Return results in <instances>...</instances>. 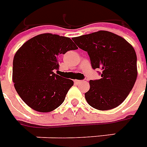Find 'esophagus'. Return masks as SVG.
<instances>
[{"label":"esophagus","mask_w":147,"mask_h":147,"mask_svg":"<svg viewBox=\"0 0 147 147\" xmlns=\"http://www.w3.org/2000/svg\"><path fill=\"white\" fill-rule=\"evenodd\" d=\"M74 82H75V83H76V84H81L82 82H83L82 80H75Z\"/></svg>","instance_id":"1"}]
</instances>
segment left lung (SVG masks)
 Instances as JSON below:
<instances>
[{
	"label": "left lung",
	"instance_id": "1",
	"mask_svg": "<svg viewBox=\"0 0 147 147\" xmlns=\"http://www.w3.org/2000/svg\"><path fill=\"white\" fill-rule=\"evenodd\" d=\"M79 48L88 53L93 69L101 78L90 80L85 97L91 107L107 111L119 106L130 93L137 78V57L124 38L107 31L74 37Z\"/></svg>",
	"mask_w": 147,
	"mask_h": 147
}]
</instances>
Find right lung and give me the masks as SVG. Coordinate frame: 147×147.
<instances>
[{
  "mask_svg": "<svg viewBox=\"0 0 147 147\" xmlns=\"http://www.w3.org/2000/svg\"><path fill=\"white\" fill-rule=\"evenodd\" d=\"M76 49L70 38L51 33L36 36L18 49L13 60V82L29 107L50 112L64 102L74 82L54 71L58 70L60 54Z\"/></svg>",
  "mask_w": 147,
  "mask_h": 147,
  "instance_id": "add662e5",
  "label": "right lung"
}]
</instances>
